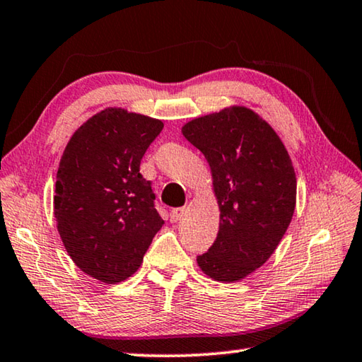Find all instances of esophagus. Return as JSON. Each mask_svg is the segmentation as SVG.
I'll use <instances>...</instances> for the list:
<instances>
[{
	"label": "esophagus",
	"mask_w": 362,
	"mask_h": 362,
	"mask_svg": "<svg viewBox=\"0 0 362 362\" xmlns=\"http://www.w3.org/2000/svg\"><path fill=\"white\" fill-rule=\"evenodd\" d=\"M183 214H185V207H177V209L170 211V222H179V220L183 217Z\"/></svg>",
	"instance_id": "obj_1"
}]
</instances>
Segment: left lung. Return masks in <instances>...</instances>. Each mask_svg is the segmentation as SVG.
<instances>
[{
    "mask_svg": "<svg viewBox=\"0 0 362 362\" xmlns=\"http://www.w3.org/2000/svg\"><path fill=\"white\" fill-rule=\"evenodd\" d=\"M182 132L209 163L220 206L217 240L196 260L212 279L240 281L269 259L291 223L292 161L272 126L249 108L196 118Z\"/></svg>",
    "mask_w": 362,
    "mask_h": 362,
    "instance_id": "left-lung-1",
    "label": "left lung"
}]
</instances>
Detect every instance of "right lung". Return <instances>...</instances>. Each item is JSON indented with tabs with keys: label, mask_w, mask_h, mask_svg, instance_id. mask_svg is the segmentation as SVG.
I'll return each mask as SVG.
<instances>
[{
	"label": "right lung",
	"mask_w": 362,
	"mask_h": 362,
	"mask_svg": "<svg viewBox=\"0 0 362 362\" xmlns=\"http://www.w3.org/2000/svg\"><path fill=\"white\" fill-rule=\"evenodd\" d=\"M163 122L107 108L73 134L54 196L57 230L71 260L107 284L129 278L164 220L140 161Z\"/></svg>",
	"instance_id": "add662e5"
}]
</instances>
